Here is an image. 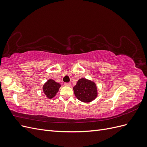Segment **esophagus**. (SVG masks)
<instances>
[{"label": "esophagus", "mask_w": 147, "mask_h": 147, "mask_svg": "<svg viewBox=\"0 0 147 147\" xmlns=\"http://www.w3.org/2000/svg\"><path fill=\"white\" fill-rule=\"evenodd\" d=\"M64 85L66 86H71V83H65Z\"/></svg>", "instance_id": "obj_1"}]
</instances>
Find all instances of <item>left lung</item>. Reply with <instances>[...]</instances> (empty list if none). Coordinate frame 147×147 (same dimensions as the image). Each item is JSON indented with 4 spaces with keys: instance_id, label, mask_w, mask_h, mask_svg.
Wrapping results in <instances>:
<instances>
[{
    "instance_id": "obj_1",
    "label": "left lung",
    "mask_w": 147,
    "mask_h": 147,
    "mask_svg": "<svg viewBox=\"0 0 147 147\" xmlns=\"http://www.w3.org/2000/svg\"><path fill=\"white\" fill-rule=\"evenodd\" d=\"M74 91L77 98L83 102L94 100L97 96V88L94 83L85 78H81L74 87Z\"/></svg>"
}]
</instances>
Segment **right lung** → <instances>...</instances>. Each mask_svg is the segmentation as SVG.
<instances>
[{
  "label": "right lung",
  "instance_id": "add662e5",
  "mask_svg": "<svg viewBox=\"0 0 147 147\" xmlns=\"http://www.w3.org/2000/svg\"><path fill=\"white\" fill-rule=\"evenodd\" d=\"M61 84L55 82L53 80H48L43 87V90L45 94L49 99L53 98L59 91Z\"/></svg>",
  "mask_w": 147,
  "mask_h": 147
}]
</instances>
